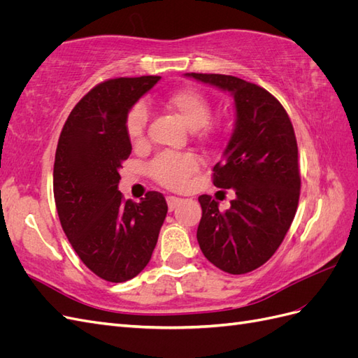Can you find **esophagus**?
Returning <instances> with one entry per match:
<instances>
[{"label":"esophagus","mask_w":358,"mask_h":358,"mask_svg":"<svg viewBox=\"0 0 358 358\" xmlns=\"http://www.w3.org/2000/svg\"><path fill=\"white\" fill-rule=\"evenodd\" d=\"M167 206H169V210L171 212V210H175L178 206L182 203V199H179V197H175V196H167Z\"/></svg>","instance_id":"esophagus-1"}]
</instances>
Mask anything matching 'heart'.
I'll return each instance as SVG.
<instances>
[{
	"label": "heart",
	"mask_w": 358,
	"mask_h": 358,
	"mask_svg": "<svg viewBox=\"0 0 358 358\" xmlns=\"http://www.w3.org/2000/svg\"><path fill=\"white\" fill-rule=\"evenodd\" d=\"M166 109L175 113L191 131H199L201 137H209L212 129L209 119L212 106L203 92L197 90H182L170 94L162 100ZM148 110L138 103L129 109L125 121L127 134L133 143H140L145 137ZM197 171V161L189 155L161 154L150 161L149 175L162 187L178 189L185 185L188 178Z\"/></svg>",
	"instance_id": "obj_1"
}]
</instances>
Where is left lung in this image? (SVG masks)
Returning <instances> with one entry per match:
<instances>
[{
	"label": "left lung",
	"instance_id": "8db88e82",
	"mask_svg": "<svg viewBox=\"0 0 358 358\" xmlns=\"http://www.w3.org/2000/svg\"><path fill=\"white\" fill-rule=\"evenodd\" d=\"M187 78L233 95L236 121L222 159L213 167V185L234 189L230 209L200 196L197 241L218 268L243 275L263 266L282 243L300 196L294 128L275 96L234 76L187 73Z\"/></svg>",
	"mask_w": 358,
	"mask_h": 358
}]
</instances>
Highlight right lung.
<instances>
[{
	"mask_svg": "<svg viewBox=\"0 0 358 358\" xmlns=\"http://www.w3.org/2000/svg\"><path fill=\"white\" fill-rule=\"evenodd\" d=\"M159 79L96 85L74 106L58 140L53 196L62 230L83 264L109 282H125L146 267L167 215L161 192L134 203L117 189L119 169L131 154L127 115Z\"/></svg>",
	"mask_w": 358,
	"mask_h": 358,
	"instance_id": "right-lung-1",
	"label": "right lung"
}]
</instances>
